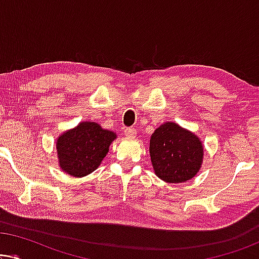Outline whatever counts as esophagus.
Wrapping results in <instances>:
<instances>
[{
    "label": "esophagus",
    "mask_w": 259,
    "mask_h": 259,
    "mask_svg": "<svg viewBox=\"0 0 259 259\" xmlns=\"http://www.w3.org/2000/svg\"><path fill=\"white\" fill-rule=\"evenodd\" d=\"M123 133H125L126 137L133 138L137 134V131L134 130V128H132V127H128V128H126L125 131H123Z\"/></svg>",
    "instance_id": "esophagus-1"
}]
</instances>
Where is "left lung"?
Returning a JSON list of instances; mask_svg holds the SVG:
<instances>
[{
	"instance_id": "obj_1",
	"label": "left lung",
	"mask_w": 259,
	"mask_h": 259,
	"mask_svg": "<svg viewBox=\"0 0 259 259\" xmlns=\"http://www.w3.org/2000/svg\"><path fill=\"white\" fill-rule=\"evenodd\" d=\"M153 169L166 183H185L199 172L204 147L199 138L176 122H165L150 140Z\"/></svg>"
}]
</instances>
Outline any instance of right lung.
Wrapping results in <instances>:
<instances>
[{
    "instance_id": "1",
    "label": "right lung",
    "mask_w": 259,
    "mask_h": 259,
    "mask_svg": "<svg viewBox=\"0 0 259 259\" xmlns=\"http://www.w3.org/2000/svg\"><path fill=\"white\" fill-rule=\"evenodd\" d=\"M116 136L97 122L82 121L56 139L59 165L63 172L81 178L95 171Z\"/></svg>"
}]
</instances>
